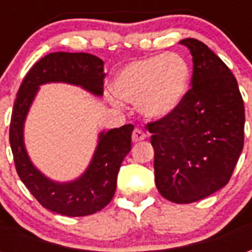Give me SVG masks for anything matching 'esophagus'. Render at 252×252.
I'll return each mask as SVG.
<instances>
[{"mask_svg":"<svg viewBox=\"0 0 252 252\" xmlns=\"http://www.w3.org/2000/svg\"><path fill=\"white\" fill-rule=\"evenodd\" d=\"M146 139V133L142 131V129H135V131L132 132V142L137 143V142H142Z\"/></svg>","mask_w":252,"mask_h":252,"instance_id":"obj_1","label":"esophagus"}]
</instances>
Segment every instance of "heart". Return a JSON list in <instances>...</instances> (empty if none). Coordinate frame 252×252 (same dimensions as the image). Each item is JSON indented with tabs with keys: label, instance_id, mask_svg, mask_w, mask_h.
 <instances>
[{
	"label": "heart",
	"instance_id": "1",
	"mask_svg": "<svg viewBox=\"0 0 252 252\" xmlns=\"http://www.w3.org/2000/svg\"><path fill=\"white\" fill-rule=\"evenodd\" d=\"M190 85V68L178 54H159L128 63L117 71L113 92L119 98L137 104L150 119H162L184 102Z\"/></svg>",
	"mask_w": 252,
	"mask_h": 252
}]
</instances>
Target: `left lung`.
I'll use <instances>...</instances> for the list:
<instances>
[{
	"label": "left lung",
	"instance_id": "1",
	"mask_svg": "<svg viewBox=\"0 0 252 252\" xmlns=\"http://www.w3.org/2000/svg\"><path fill=\"white\" fill-rule=\"evenodd\" d=\"M191 89L180 108L148 123L155 184L166 200L190 204L227 185L244 144V104L227 64L197 39Z\"/></svg>",
	"mask_w": 252,
	"mask_h": 252
}]
</instances>
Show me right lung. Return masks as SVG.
I'll return each instance as SVG.
<instances>
[{"instance_id":"1","label":"right lung","mask_w":252,"mask_h":252,"mask_svg":"<svg viewBox=\"0 0 252 252\" xmlns=\"http://www.w3.org/2000/svg\"><path fill=\"white\" fill-rule=\"evenodd\" d=\"M104 62L85 52H52L36 62L25 75L14 101L9 142L20 180L46 209L63 216H88L101 211L113 198L120 170L131 151L132 124L101 132L86 171L71 182L47 178L31 162L24 146V121L40 85L66 82L95 95L104 92Z\"/></svg>"}]
</instances>
